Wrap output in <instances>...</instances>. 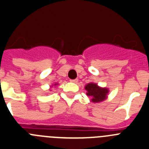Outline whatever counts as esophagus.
Returning a JSON list of instances; mask_svg holds the SVG:
<instances>
[{
    "mask_svg": "<svg viewBox=\"0 0 149 149\" xmlns=\"http://www.w3.org/2000/svg\"><path fill=\"white\" fill-rule=\"evenodd\" d=\"M70 82H73V83H77L79 81V79H70Z\"/></svg>",
    "mask_w": 149,
    "mask_h": 149,
    "instance_id": "34e87169",
    "label": "esophagus"
}]
</instances>
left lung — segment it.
Masks as SVG:
<instances>
[{"instance_id": "left-lung-1", "label": "left lung", "mask_w": 149, "mask_h": 149, "mask_svg": "<svg viewBox=\"0 0 149 149\" xmlns=\"http://www.w3.org/2000/svg\"><path fill=\"white\" fill-rule=\"evenodd\" d=\"M85 90H87V95L92 98L93 102H101L106 99L107 95L109 93V90L106 88L99 87L96 84L90 83L85 86Z\"/></svg>"}]
</instances>
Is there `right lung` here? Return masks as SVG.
Instances as JSON below:
<instances>
[{"mask_svg":"<svg viewBox=\"0 0 149 149\" xmlns=\"http://www.w3.org/2000/svg\"><path fill=\"white\" fill-rule=\"evenodd\" d=\"M55 85H56V84H55Z\"/></svg>","mask_w":149,"mask_h":149,"instance_id":"right-lung-1","label":"right lung"}]
</instances>
